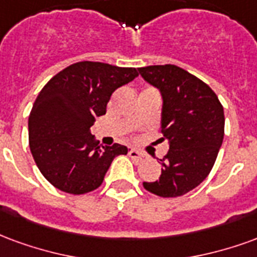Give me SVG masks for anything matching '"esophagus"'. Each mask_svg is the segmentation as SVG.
I'll return each mask as SVG.
<instances>
[{
  "instance_id": "esophagus-1",
  "label": "esophagus",
  "mask_w": 257,
  "mask_h": 257,
  "mask_svg": "<svg viewBox=\"0 0 257 257\" xmlns=\"http://www.w3.org/2000/svg\"><path fill=\"white\" fill-rule=\"evenodd\" d=\"M128 156H130L131 159H137V160H144V159H145V155H144L142 152H138L137 149H134V148L128 149Z\"/></svg>"
}]
</instances>
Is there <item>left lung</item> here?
Here are the masks:
<instances>
[{
	"label": "left lung",
	"instance_id": "1",
	"mask_svg": "<svg viewBox=\"0 0 257 257\" xmlns=\"http://www.w3.org/2000/svg\"><path fill=\"white\" fill-rule=\"evenodd\" d=\"M163 97L162 133L170 144L159 159L162 175L144 182L160 197H179L197 188L208 177L224 136V112L218 95L207 83L172 64L138 68Z\"/></svg>",
	"mask_w": 257,
	"mask_h": 257
}]
</instances>
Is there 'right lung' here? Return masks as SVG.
<instances>
[{"label":"right lung","mask_w":257,"mask_h":257,"mask_svg":"<svg viewBox=\"0 0 257 257\" xmlns=\"http://www.w3.org/2000/svg\"><path fill=\"white\" fill-rule=\"evenodd\" d=\"M138 76L136 68L98 61L69 65L44 86L29 116L30 151L54 188L85 194L100 186L110 163L127 155L120 144L102 147L91 136L97 116L117 87Z\"/></svg>","instance_id":"add662e5"}]
</instances>
